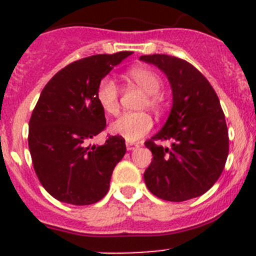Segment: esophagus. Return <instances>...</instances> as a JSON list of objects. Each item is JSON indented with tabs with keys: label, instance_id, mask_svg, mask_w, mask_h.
I'll return each mask as SVG.
<instances>
[{
	"label": "esophagus",
	"instance_id": "obj_1",
	"mask_svg": "<svg viewBox=\"0 0 256 256\" xmlns=\"http://www.w3.org/2000/svg\"><path fill=\"white\" fill-rule=\"evenodd\" d=\"M140 148V144H132V142H126V150L128 151H133V150H137Z\"/></svg>",
	"mask_w": 256,
	"mask_h": 256
}]
</instances>
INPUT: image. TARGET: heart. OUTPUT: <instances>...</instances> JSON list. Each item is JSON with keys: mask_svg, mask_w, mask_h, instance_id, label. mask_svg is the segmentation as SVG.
Returning a JSON list of instances; mask_svg holds the SVG:
<instances>
[{"mask_svg": "<svg viewBox=\"0 0 256 256\" xmlns=\"http://www.w3.org/2000/svg\"><path fill=\"white\" fill-rule=\"evenodd\" d=\"M128 76L148 94L144 106L160 112L164 106V98L159 94L162 86V78L154 70L141 66L130 69ZM96 98L104 112L112 115L116 114L119 108V87L112 76H106L100 79L96 88ZM152 126V118L148 112H124L112 122L110 132L120 136L128 142H136L151 132Z\"/></svg>", "mask_w": 256, "mask_h": 256, "instance_id": "1", "label": "heart"}]
</instances>
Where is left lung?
Returning a JSON list of instances; mask_svg holds the SVG:
<instances>
[{
    "instance_id": "obj_1",
    "label": "left lung",
    "mask_w": 256,
    "mask_h": 256,
    "mask_svg": "<svg viewBox=\"0 0 256 256\" xmlns=\"http://www.w3.org/2000/svg\"><path fill=\"white\" fill-rule=\"evenodd\" d=\"M166 74L173 106L160 132L144 142L152 162L144 174L151 194L166 201H186L210 190L220 177L230 150L224 112L206 78L183 58L144 55ZM171 142L164 148L159 142Z\"/></svg>"
}]
</instances>
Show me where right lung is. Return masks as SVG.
Instances as JSON below:
<instances>
[{"label":"right lung","instance_id":"right-lung-1","mask_svg":"<svg viewBox=\"0 0 256 256\" xmlns=\"http://www.w3.org/2000/svg\"><path fill=\"white\" fill-rule=\"evenodd\" d=\"M130 51L94 55L58 72L40 92L29 120L28 144L40 184L56 200L91 205L108 194L126 141L110 136L102 146H86L106 126L96 98L100 79Z\"/></svg>","mask_w":256,"mask_h":256}]
</instances>
